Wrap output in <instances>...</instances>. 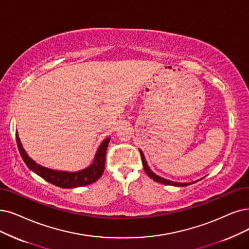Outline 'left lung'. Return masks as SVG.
Here are the masks:
<instances>
[{"instance_id": "obj_1", "label": "left lung", "mask_w": 249, "mask_h": 249, "mask_svg": "<svg viewBox=\"0 0 249 249\" xmlns=\"http://www.w3.org/2000/svg\"><path fill=\"white\" fill-rule=\"evenodd\" d=\"M140 153H141V158H142V162H143V166H144V170L146 172V174L148 175L149 178H151L153 181L155 182H158V183H161V184H165V185H173V186H178V187H183V186H188L190 185L189 183H177V182H172L170 180H166V178H163L161 177H159L157 175H155L154 173L151 172L150 168H149V166L147 165V162L145 160V157H144V154L143 152L140 150Z\"/></svg>"}]
</instances>
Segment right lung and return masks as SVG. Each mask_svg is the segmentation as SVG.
I'll return each instance as SVG.
<instances>
[{"label": "right lung", "instance_id": "1", "mask_svg": "<svg viewBox=\"0 0 249 249\" xmlns=\"http://www.w3.org/2000/svg\"><path fill=\"white\" fill-rule=\"evenodd\" d=\"M110 141V138H107L103 141V143L99 147L96 153L94 162L85 170H82L76 173H67V172H59L53 171L50 168L44 167L39 164H36L33 159H31L24 149L22 148L21 142L19 140L18 134L16 133V142L18 150L23 159L25 164L28 166L29 170L35 172L39 177H42L44 180L51 183L55 186L61 188H75L82 187L86 185H90L96 181H98L100 177L103 175L105 168V156L106 150Z\"/></svg>", "mask_w": 249, "mask_h": 249}]
</instances>
